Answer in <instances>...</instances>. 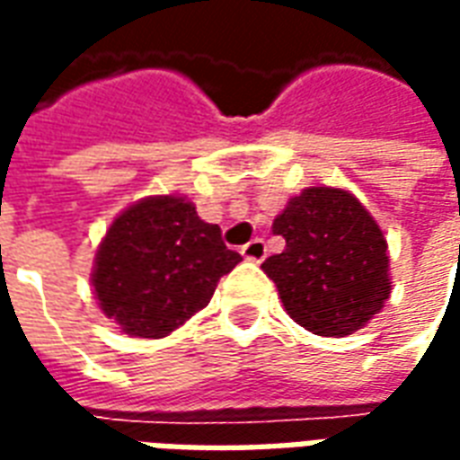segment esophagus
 <instances>
[{
    "label": "esophagus",
    "mask_w": 460,
    "mask_h": 460,
    "mask_svg": "<svg viewBox=\"0 0 460 460\" xmlns=\"http://www.w3.org/2000/svg\"><path fill=\"white\" fill-rule=\"evenodd\" d=\"M241 256L246 261H253V263H261V261L266 259V243H263V239L249 241V243L241 249Z\"/></svg>",
    "instance_id": "obj_1"
}]
</instances>
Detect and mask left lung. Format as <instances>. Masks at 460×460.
I'll list each match as a JSON object with an SVG mask.
<instances>
[{"instance_id": "1", "label": "left lung", "mask_w": 460, "mask_h": 460, "mask_svg": "<svg viewBox=\"0 0 460 460\" xmlns=\"http://www.w3.org/2000/svg\"><path fill=\"white\" fill-rule=\"evenodd\" d=\"M273 234L286 249L261 269L300 328L345 338L382 310L392 293L386 239L355 194L308 187L273 219Z\"/></svg>"}]
</instances>
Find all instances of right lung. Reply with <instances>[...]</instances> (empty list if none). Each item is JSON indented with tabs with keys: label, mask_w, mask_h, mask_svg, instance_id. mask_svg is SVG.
Masks as SVG:
<instances>
[{
	"label": "right lung",
	"mask_w": 460,
	"mask_h": 460,
	"mask_svg": "<svg viewBox=\"0 0 460 460\" xmlns=\"http://www.w3.org/2000/svg\"><path fill=\"white\" fill-rule=\"evenodd\" d=\"M241 256L187 197H145L120 211L98 246L93 283L105 318L130 338H167L207 308Z\"/></svg>",
	"instance_id": "obj_1"
}]
</instances>
